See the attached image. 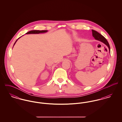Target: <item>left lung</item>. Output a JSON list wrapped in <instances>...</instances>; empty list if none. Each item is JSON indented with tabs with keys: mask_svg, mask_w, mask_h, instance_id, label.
I'll return each mask as SVG.
<instances>
[{
	"mask_svg": "<svg viewBox=\"0 0 122 122\" xmlns=\"http://www.w3.org/2000/svg\"><path fill=\"white\" fill-rule=\"evenodd\" d=\"M92 30V36L94 37V38L96 40H98L99 41H100L106 45L107 46L109 49V52H110V46L109 45L107 40V39L103 36L102 35H101L99 33H98L97 31L94 30Z\"/></svg>",
	"mask_w": 122,
	"mask_h": 122,
	"instance_id": "1",
	"label": "left lung"
}]
</instances>
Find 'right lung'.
Instances as JSON below:
<instances>
[{
	"label": "right lung",
	"instance_id": "obj_1",
	"mask_svg": "<svg viewBox=\"0 0 122 122\" xmlns=\"http://www.w3.org/2000/svg\"><path fill=\"white\" fill-rule=\"evenodd\" d=\"M47 31V30H31L30 31H29L28 32L26 33V34H39V33H45V32H46ZM19 37V38H20ZM18 38V39H19ZM18 39L16 40V41H15V43L14 46L15 45V43L16 42V41H17Z\"/></svg>",
	"mask_w": 122,
	"mask_h": 122
}]
</instances>
